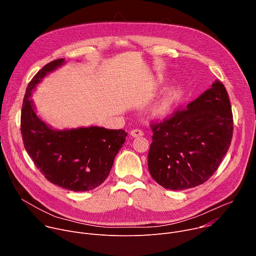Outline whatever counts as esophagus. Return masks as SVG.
Here are the masks:
<instances>
[{
	"label": "esophagus",
	"instance_id": "obj_1",
	"mask_svg": "<svg viewBox=\"0 0 256 256\" xmlns=\"http://www.w3.org/2000/svg\"><path fill=\"white\" fill-rule=\"evenodd\" d=\"M130 136H134V138H138V136H144V132L138 130V128H136V130H132L130 132Z\"/></svg>",
	"mask_w": 256,
	"mask_h": 256
}]
</instances>
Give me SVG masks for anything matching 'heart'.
<instances>
[{"instance_id":"b5f03b06","label":"heart","mask_w":256,"mask_h":256,"mask_svg":"<svg viewBox=\"0 0 256 256\" xmlns=\"http://www.w3.org/2000/svg\"><path fill=\"white\" fill-rule=\"evenodd\" d=\"M174 99V95L173 94H167L166 96H164L161 100H159V102L155 105L154 110L157 114H163L165 112L167 109L169 108V106L171 105L172 101Z\"/></svg>"}]
</instances>
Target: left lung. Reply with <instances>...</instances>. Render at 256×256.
Returning <instances> with one entry per match:
<instances>
[{"label":"left lung","mask_w":256,"mask_h":256,"mask_svg":"<svg viewBox=\"0 0 256 256\" xmlns=\"http://www.w3.org/2000/svg\"><path fill=\"white\" fill-rule=\"evenodd\" d=\"M148 154L151 176L172 190L196 188L220 166L233 136V114L227 90L216 80L186 108L152 122Z\"/></svg>","instance_id":"1"}]
</instances>
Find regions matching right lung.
Instances as JSON below:
<instances>
[{
	"label": "right lung",
	"instance_id": "right-lung-1",
	"mask_svg": "<svg viewBox=\"0 0 256 256\" xmlns=\"http://www.w3.org/2000/svg\"><path fill=\"white\" fill-rule=\"evenodd\" d=\"M64 62L58 58L48 62L29 82L20 130L25 150L48 181L68 190L86 192L99 186L107 178L128 134L124 130L99 126L56 130L36 116L31 91Z\"/></svg>",
	"mask_w": 256,
	"mask_h": 256
}]
</instances>
